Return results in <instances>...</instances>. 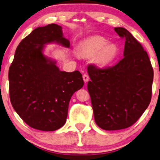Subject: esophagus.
I'll return each instance as SVG.
<instances>
[{
	"label": "esophagus",
	"instance_id": "esophagus-1",
	"mask_svg": "<svg viewBox=\"0 0 160 160\" xmlns=\"http://www.w3.org/2000/svg\"><path fill=\"white\" fill-rule=\"evenodd\" d=\"M82 78H83V80H84L85 82H87L88 80H89V76H88L87 74H84V75H82Z\"/></svg>",
	"mask_w": 160,
	"mask_h": 160
}]
</instances>
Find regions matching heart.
I'll list each match as a JSON object with an SVG mask.
<instances>
[{"instance_id": "1", "label": "heart", "mask_w": 160, "mask_h": 160, "mask_svg": "<svg viewBox=\"0 0 160 160\" xmlns=\"http://www.w3.org/2000/svg\"><path fill=\"white\" fill-rule=\"evenodd\" d=\"M107 42L108 41L105 38L94 36L81 42L78 47V51L82 57L93 56L95 65L106 68L113 62L118 52L116 44Z\"/></svg>"}]
</instances>
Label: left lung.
Wrapping results in <instances>:
<instances>
[{
  "mask_svg": "<svg viewBox=\"0 0 160 160\" xmlns=\"http://www.w3.org/2000/svg\"><path fill=\"white\" fill-rule=\"evenodd\" d=\"M124 38L123 57L111 68L88 67V83L94 118L104 130H120L137 122L149 106L154 72L147 52L131 33L114 28Z\"/></svg>",
  "mask_w": 160,
  "mask_h": 160,
  "instance_id": "obj_1",
  "label": "left lung"
}]
</instances>
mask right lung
Wrapping results in <instances>:
<instances>
[{
    "mask_svg": "<svg viewBox=\"0 0 160 160\" xmlns=\"http://www.w3.org/2000/svg\"><path fill=\"white\" fill-rule=\"evenodd\" d=\"M60 26L52 23L32 31L18 44L8 71L12 106L30 127L52 132L65 124L70 98L82 88V75L60 71L43 54L45 45L55 42L70 47Z\"/></svg>",
    "mask_w": 160,
    "mask_h": 160,
    "instance_id": "obj_1",
    "label": "right lung"
}]
</instances>
